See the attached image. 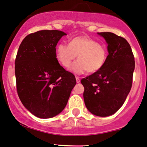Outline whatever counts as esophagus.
<instances>
[{
  "label": "esophagus",
  "instance_id": "34e87169",
  "mask_svg": "<svg viewBox=\"0 0 147 147\" xmlns=\"http://www.w3.org/2000/svg\"><path fill=\"white\" fill-rule=\"evenodd\" d=\"M76 80L77 83H79L80 82V77L76 76Z\"/></svg>",
  "mask_w": 147,
  "mask_h": 147
}]
</instances>
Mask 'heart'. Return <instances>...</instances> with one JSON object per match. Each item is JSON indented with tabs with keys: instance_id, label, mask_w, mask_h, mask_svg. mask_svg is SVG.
Wrapping results in <instances>:
<instances>
[{
	"instance_id": "heart-1",
	"label": "heart",
	"mask_w": 147,
	"mask_h": 147,
	"mask_svg": "<svg viewBox=\"0 0 147 147\" xmlns=\"http://www.w3.org/2000/svg\"><path fill=\"white\" fill-rule=\"evenodd\" d=\"M77 56L78 59L72 65V71L76 74L86 71L93 74L105 66L108 58V51L105 45L88 36L74 37L69 45L61 42L56 48L57 60L66 69L70 68Z\"/></svg>"
}]
</instances>
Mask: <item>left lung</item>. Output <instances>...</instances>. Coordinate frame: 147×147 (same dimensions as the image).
<instances>
[{
	"label": "left lung",
	"mask_w": 147,
	"mask_h": 147,
	"mask_svg": "<svg viewBox=\"0 0 147 147\" xmlns=\"http://www.w3.org/2000/svg\"><path fill=\"white\" fill-rule=\"evenodd\" d=\"M107 43L108 58L102 69L82 78L84 98L88 110L107 117L117 111L132 85L135 61L128 42L112 32H98Z\"/></svg>",
	"instance_id": "8db88e82"
}]
</instances>
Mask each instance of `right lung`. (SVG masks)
Segmentation results:
<instances>
[{
  "label": "right lung",
  "instance_id": "obj_1",
  "mask_svg": "<svg viewBox=\"0 0 147 147\" xmlns=\"http://www.w3.org/2000/svg\"><path fill=\"white\" fill-rule=\"evenodd\" d=\"M66 33L40 30L22 41L15 61L16 88L23 105L40 118H50L66 107L76 84L74 75L59 63L56 46Z\"/></svg>",
  "mask_w": 147,
  "mask_h": 147
}]
</instances>
